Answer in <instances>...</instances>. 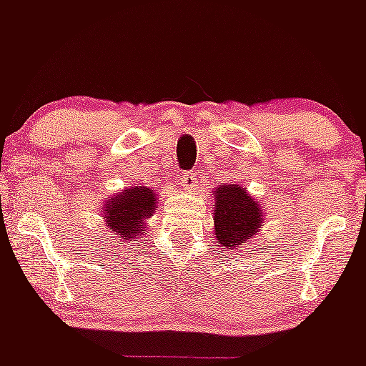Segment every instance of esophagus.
I'll use <instances>...</instances> for the list:
<instances>
[{
	"label": "esophagus",
	"mask_w": 366,
	"mask_h": 366,
	"mask_svg": "<svg viewBox=\"0 0 366 366\" xmlns=\"http://www.w3.org/2000/svg\"><path fill=\"white\" fill-rule=\"evenodd\" d=\"M196 181H198V172H183L179 177L181 187H185L189 190L196 187Z\"/></svg>",
	"instance_id": "obj_1"
}]
</instances>
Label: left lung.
I'll return each instance as SVG.
<instances>
[{"label": "left lung", "mask_w": 366, "mask_h": 366, "mask_svg": "<svg viewBox=\"0 0 366 366\" xmlns=\"http://www.w3.org/2000/svg\"><path fill=\"white\" fill-rule=\"evenodd\" d=\"M216 244L232 251L247 244L264 225V209L238 183L219 185L214 190Z\"/></svg>", "instance_id": "left-lung-1"}]
</instances>
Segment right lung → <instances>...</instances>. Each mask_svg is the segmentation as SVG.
<instances>
[{
    "instance_id": "1",
    "label": "right lung",
    "mask_w": 366,
    "mask_h": 366,
    "mask_svg": "<svg viewBox=\"0 0 366 366\" xmlns=\"http://www.w3.org/2000/svg\"><path fill=\"white\" fill-rule=\"evenodd\" d=\"M157 211V192L152 187H130L106 199L102 219L121 242H135L147 231L148 219Z\"/></svg>"
}]
</instances>
